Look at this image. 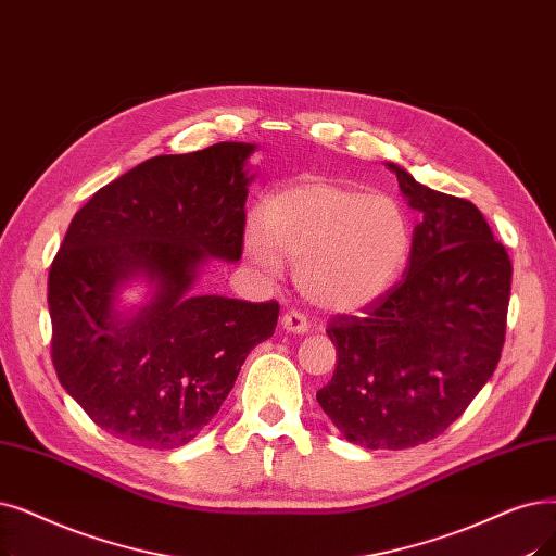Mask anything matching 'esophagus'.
<instances>
[{
  "instance_id": "obj_1",
  "label": "esophagus",
  "mask_w": 556,
  "mask_h": 556,
  "mask_svg": "<svg viewBox=\"0 0 556 556\" xmlns=\"http://www.w3.org/2000/svg\"><path fill=\"white\" fill-rule=\"evenodd\" d=\"M281 327H283L286 331H293V333H304V331H308L306 318L302 316V313H298V311H286L283 316H281Z\"/></svg>"
}]
</instances>
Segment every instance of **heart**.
<instances>
[{"instance_id": "b5f03b06", "label": "heart", "mask_w": 556, "mask_h": 556, "mask_svg": "<svg viewBox=\"0 0 556 556\" xmlns=\"http://www.w3.org/2000/svg\"><path fill=\"white\" fill-rule=\"evenodd\" d=\"M414 248L404 206L389 195L331 179H302L265 202L245 252L261 270L277 275L295 265L298 291L313 306L345 313L389 293Z\"/></svg>"}]
</instances>
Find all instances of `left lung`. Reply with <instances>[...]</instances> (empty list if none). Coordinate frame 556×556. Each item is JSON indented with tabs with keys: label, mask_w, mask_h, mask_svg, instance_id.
<instances>
[{
	"label": "left lung",
	"mask_w": 556,
	"mask_h": 556,
	"mask_svg": "<svg viewBox=\"0 0 556 556\" xmlns=\"http://www.w3.org/2000/svg\"><path fill=\"white\" fill-rule=\"evenodd\" d=\"M389 167L422 211L412 258L389 293L327 323L338 358L316 393L338 431L370 450L416 447L466 412L497 368L514 273L472 202Z\"/></svg>",
	"instance_id": "8db88e82"
}]
</instances>
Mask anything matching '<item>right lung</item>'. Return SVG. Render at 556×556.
<instances>
[{"label": "right lung", "mask_w": 556, "mask_h": 556, "mask_svg": "<svg viewBox=\"0 0 556 556\" xmlns=\"http://www.w3.org/2000/svg\"><path fill=\"white\" fill-rule=\"evenodd\" d=\"M248 142L163 154L100 188L72 218L47 304L52 364L63 389L115 439L175 450L198 437L279 304L186 298L208 256H243ZM144 274L157 288L137 316L110 306L118 283Z\"/></svg>", "instance_id": "1"}]
</instances>
